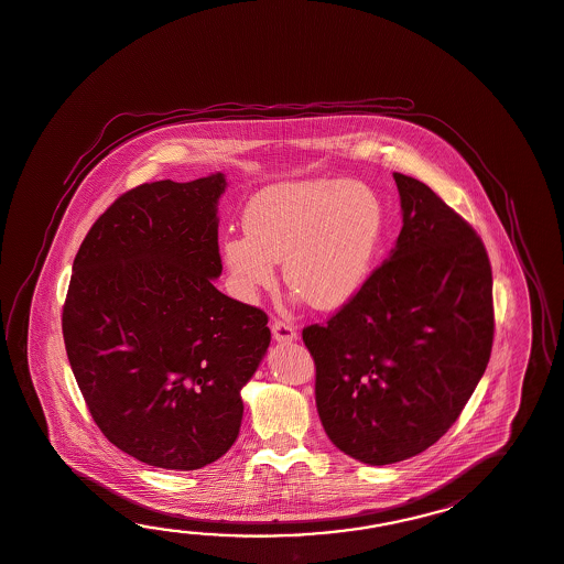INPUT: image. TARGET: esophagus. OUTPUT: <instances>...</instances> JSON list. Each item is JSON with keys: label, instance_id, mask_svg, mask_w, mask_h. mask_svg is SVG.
I'll return each instance as SVG.
<instances>
[{"label": "esophagus", "instance_id": "1", "mask_svg": "<svg viewBox=\"0 0 564 564\" xmlns=\"http://www.w3.org/2000/svg\"><path fill=\"white\" fill-rule=\"evenodd\" d=\"M272 335H274V339L278 343H292V340H296V330L289 323H282V321H274L272 323Z\"/></svg>", "mask_w": 564, "mask_h": 564}]
</instances>
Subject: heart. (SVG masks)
Returning <instances> with one entry per match:
<instances>
[{"instance_id": "heart-1", "label": "heart", "mask_w": 564, "mask_h": 564, "mask_svg": "<svg viewBox=\"0 0 564 564\" xmlns=\"http://www.w3.org/2000/svg\"><path fill=\"white\" fill-rule=\"evenodd\" d=\"M243 237H227L221 260L231 290L253 301L284 282L316 311H339L366 286L380 251L386 213L378 193L357 181L275 183L249 198Z\"/></svg>"}]
</instances>
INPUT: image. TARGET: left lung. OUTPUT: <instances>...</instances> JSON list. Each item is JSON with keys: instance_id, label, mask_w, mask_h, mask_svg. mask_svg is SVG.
<instances>
[{"instance_id": "1", "label": "left lung", "mask_w": 564, "mask_h": 564, "mask_svg": "<svg viewBox=\"0 0 564 564\" xmlns=\"http://www.w3.org/2000/svg\"><path fill=\"white\" fill-rule=\"evenodd\" d=\"M402 231L388 260L325 327L302 340L330 443L367 465L433 446L485 373L494 343L481 239L424 183L393 172Z\"/></svg>"}]
</instances>
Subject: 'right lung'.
Segmentation results:
<instances>
[{"label":"right lung","instance_id":"add662e5","mask_svg":"<svg viewBox=\"0 0 564 564\" xmlns=\"http://www.w3.org/2000/svg\"><path fill=\"white\" fill-rule=\"evenodd\" d=\"M224 172L142 184L93 224L63 311L66 355L109 443L195 471L236 443L268 316L215 289Z\"/></svg>","mask_w":564,"mask_h":564}]
</instances>
